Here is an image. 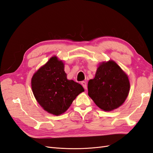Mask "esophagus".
I'll use <instances>...</instances> for the list:
<instances>
[{"label":"esophagus","mask_w":153,"mask_h":153,"mask_svg":"<svg viewBox=\"0 0 153 153\" xmlns=\"http://www.w3.org/2000/svg\"><path fill=\"white\" fill-rule=\"evenodd\" d=\"M81 84H82V85L83 86V87L85 89H87V84H86V82H84V81H82V82H81Z\"/></svg>","instance_id":"1"}]
</instances>
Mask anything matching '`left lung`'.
Here are the masks:
<instances>
[{"label": "left lung", "mask_w": 153, "mask_h": 153, "mask_svg": "<svg viewBox=\"0 0 153 153\" xmlns=\"http://www.w3.org/2000/svg\"><path fill=\"white\" fill-rule=\"evenodd\" d=\"M128 76L114 61L103 62L97 69L94 79L88 82V95L104 111L119 107L129 91Z\"/></svg>", "instance_id": "obj_1"}]
</instances>
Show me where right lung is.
I'll use <instances>...</instances> for the list:
<instances>
[{"mask_svg": "<svg viewBox=\"0 0 153 153\" xmlns=\"http://www.w3.org/2000/svg\"><path fill=\"white\" fill-rule=\"evenodd\" d=\"M32 89L37 101L48 112L59 115L68 109L76 97L84 92L77 82L67 79L64 64L50 58L32 78Z\"/></svg>", "mask_w": 153, "mask_h": 153, "instance_id": "1", "label": "right lung"}]
</instances>
